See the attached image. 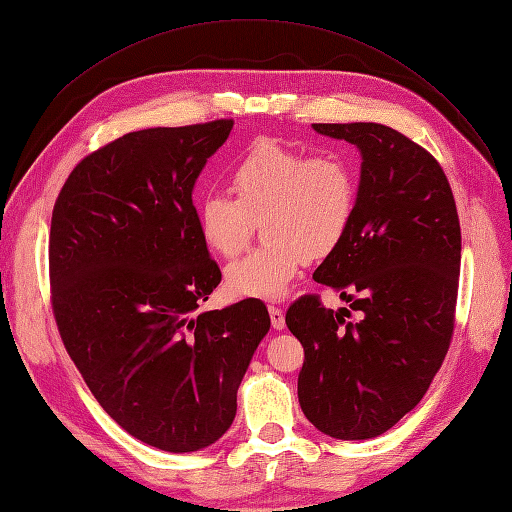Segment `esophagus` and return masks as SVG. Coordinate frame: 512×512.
<instances>
[{
    "label": "esophagus",
    "mask_w": 512,
    "mask_h": 512,
    "mask_svg": "<svg viewBox=\"0 0 512 512\" xmlns=\"http://www.w3.org/2000/svg\"><path fill=\"white\" fill-rule=\"evenodd\" d=\"M269 316H271V324L273 329H284L286 327V318H284V309L277 307V305H269Z\"/></svg>",
    "instance_id": "34e87169"
}]
</instances>
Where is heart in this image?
<instances>
[{"label":"heart","instance_id":"obj_1","mask_svg":"<svg viewBox=\"0 0 512 512\" xmlns=\"http://www.w3.org/2000/svg\"><path fill=\"white\" fill-rule=\"evenodd\" d=\"M230 190L198 203L200 239L213 254L235 258L262 222L267 243L226 269V288L243 299H282L305 258L333 254L354 220V168L335 153L307 156L262 138L230 170Z\"/></svg>","mask_w":512,"mask_h":512}]
</instances>
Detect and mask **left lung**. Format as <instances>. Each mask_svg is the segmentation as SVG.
Segmentation results:
<instances>
[{"label":"left lung","instance_id":"1","mask_svg":"<svg viewBox=\"0 0 512 512\" xmlns=\"http://www.w3.org/2000/svg\"><path fill=\"white\" fill-rule=\"evenodd\" d=\"M361 149L346 239L314 280L350 309L303 294L286 312L305 361L299 404L339 440L389 431L427 393L455 331L461 228L451 183L427 149L382 123H314Z\"/></svg>","mask_w":512,"mask_h":512}]
</instances>
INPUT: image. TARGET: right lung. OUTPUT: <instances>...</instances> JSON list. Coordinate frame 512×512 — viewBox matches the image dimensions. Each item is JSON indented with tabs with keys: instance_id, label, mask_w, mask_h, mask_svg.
I'll list each match as a JSON object with an SVG mask.
<instances>
[{
	"instance_id": "obj_1",
	"label": "right lung",
	"mask_w": 512,
	"mask_h": 512,
	"mask_svg": "<svg viewBox=\"0 0 512 512\" xmlns=\"http://www.w3.org/2000/svg\"><path fill=\"white\" fill-rule=\"evenodd\" d=\"M232 119L123 134L68 175L51 218L57 329L106 414L168 453L222 438L271 318L258 299L198 312L222 282L194 183Z\"/></svg>"
}]
</instances>
